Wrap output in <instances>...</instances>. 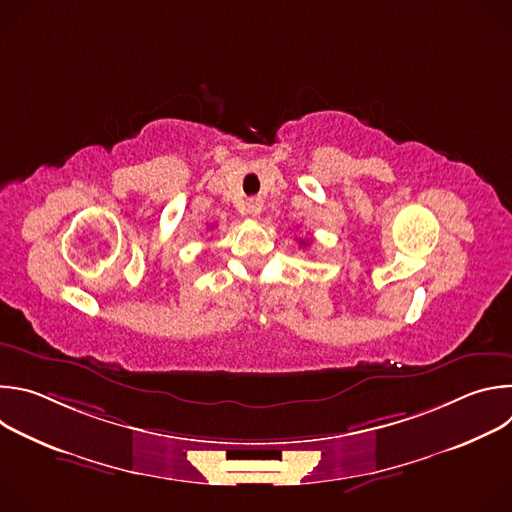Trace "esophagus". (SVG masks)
I'll return each mask as SVG.
<instances>
[{"mask_svg": "<svg viewBox=\"0 0 512 512\" xmlns=\"http://www.w3.org/2000/svg\"><path fill=\"white\" fill-rule=\"evenodd\" d=\"M261 210H263V202H261L259 198H251V200L247 202V212H249L251 216H259Z\"/></svg>", "mask_w": 512, "mask_h": 512, "instance_id": "obj_1", "label": "esophagus"}]
</instances>
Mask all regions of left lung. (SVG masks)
I'll return each mask as SVG.
<instances>
[{"label":"left lung","instance_id":"obj_1","mask_svg":"<svg viewBox=\"0 0 512 512\" xmlns=\"http://www.w3.org/2000/svg\"><path fill=\"white\" fill-rule=\"evenodd\" d=\"M302 243H304V245H306V241H302Z\"/></svg>","mask_w":512,"mask_h":512}]
</instances>
